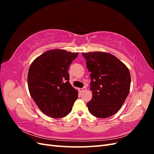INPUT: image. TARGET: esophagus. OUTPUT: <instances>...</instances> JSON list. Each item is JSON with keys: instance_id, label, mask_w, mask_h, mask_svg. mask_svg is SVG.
I'll return each mask as SVG.
<instances>
[{"instance_id": "esophagus-1", "label": "esophagus", "mask_w": 154, "mask_h": 154, "mask_svg": "<svg viewBox=\"0 0 154 154\" xmlns=\"http://www.w3.org/2000/svg\"><path fill=\"white\" fill-rule=\"evenodd\" d=\"M86 90H87L86 87H83L82 88H80V89H79V91H80V92H83L84 91H85Z\"/></svg>"}]
</instances>
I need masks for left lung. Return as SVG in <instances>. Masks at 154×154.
I'll list each match as a JSON object with an SVG mask.
<instances>
[{
  "label": "left lung",
  "instance_id": "obj_1",
  "mask_svg": "<svg viewBox=\"0 0 154 154\" xmlns=\"http://www.w3.org/2000/svg\"><path fill=\"white\" fill-rule=\"evenodd\" d=\"M91 72L92 98L87 103L89 112L96 118H106L115 114L127 98L130 88L128 67L108 53H82Z\"/></svg>",
  "mask_w": 154,
  "mask_h": 154
}]
</instances>
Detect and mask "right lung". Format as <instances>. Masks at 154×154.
Listing matches in <instances>:
<instances>
[{
	"instance_id": "right-lung-1",
	"label": "right lung",
	"mask_w": 154,
	"mask_h": 154,
	"mask_svg": "<svg viewBox=\"0 0 154 154\" xmlns=\"http://www.w3.org/2000/svg\"><path fill=\"white\" fill-rule=\"evenodd\" d=\"M78 53L51 49L37 57L27 75L30 94L44 114L61 118L72 110L78 92L70 84L68 69Z\"/></svg>"
}]
</instances>
